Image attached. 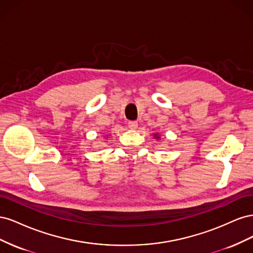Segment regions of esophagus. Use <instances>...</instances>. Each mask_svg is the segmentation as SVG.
<instances>
[{"label": "esophagus", "mask_w": 253, "mask_h": 253, "mask_svg": "<svg viewBox=\"0 0 253 253\" xmlns=\"http://www.w3.org/2000/svg\"><path fill=\"white\" fill-rule=\"evenodd\" d=\"M127 126H128V128H131V129H136L137 127H138V124H137L136 121H129L127 124Z\"/></svg>", "instance_id": "esophagus-1"}]
</instances>
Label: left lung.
Here are the masks:
<instances>
[{
  "label": "left lung",
  "instance_id": "1",
  "mask_svg": "<svg viewBox=\"0 0 253 253\" xmlns=\"http://www.w3.org/2000/svg\"><path fill=\"white\" fill-rule=\"evenodd\" d=\"M154 138H155V139H160V136H159V134H158V133L154 134Z\"/></svg>",
  "mask_w": 253,
  "mask_h": 253
}]
</instances>
